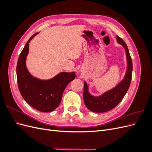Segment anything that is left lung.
I'll list each match as a JSON object with an SVG mask.
<instances>
[{
  "instance_id": "8db88e82",
  "label": "left lung",
  "mask_w": 152,
  "mask_h": 152,
  "mask_svg": "<svg viewBox=\"0 0 152 152\" xmlns=\"http://www.w3.org/2000/svg\"><path fill=\"white\" fill-rule=\"evenodd\" d=\"M117 41L126 50L127 58L126 75L122 80L115 87L98 96H94L90 94L88 90V85L84 82L83 94L84 103L86 107L93 112H106L115 107L121 102L130 86L132 72V59L125 42L118 36H117Z\"/></svg>"
}]
</instances>
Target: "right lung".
Here are the masks:
<instances>
[{"instance_id": "obj_1", "label": "right lung", "mask_w": 152, "mask_h": 152, "mask_svg": "<svg viewBox=\"0 0 152 152\" xmlns=\"http://www.w3.org/2000/svg\"><path fill=\"white\" fill-rule=\"evenodd\" d=\"M25 44L18 58L16 66L17 81L22 97L32 107L42 112H50L60 103L66 86L75 79V72H63L49 80H41L32 76L26 66L30 40Z\"/></svg>"}]
</instances>
